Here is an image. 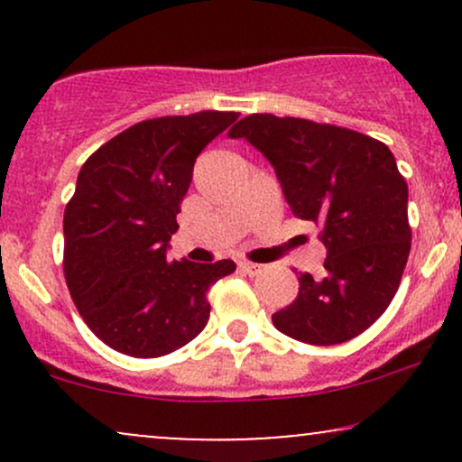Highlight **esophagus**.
I'll return each mask as SVG.
<instances>
[{
	"label": "esophagus",
	"mask_w": 462,
	"mask_h": 462,
	"mask_svg": "<svg viewBox=\"0 0 462 462\" xmlns=\"http://www.w3.org/2000/svg\"><path fill=\"white\" fill-rule=\"evenodd\" d=\"M238 269H241V272H243V273H247V275H258V273L263 272L261 264L249 263V261H241V263H238Z\"/></svg>",
	"instance_id": "34e87169"
}]
</instances>
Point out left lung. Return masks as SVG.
<instances>
[{
    "instance_id": "obj_1",
    "label": "left lung",
    "mask_w": 462,
    "mask_h": 462,
    "mask_svg": "<svg viewBox=\"0 0 462 462\" xmlns=\"http://www.w3.org/2000/svg\"><path fill=\"white\" fill-rule=\"evenodd\" d=\"M272 162L291 210L321 227L326 275H300L272 321L310 346L358 337L389 309L411 254L408 187L384 143L309 119L249 115L227 132Z\"/></svg>"
}]
</instances>
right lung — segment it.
<instances>
[{"mask_svg":"<svg viewBox=\"0 0 462 462\" xmlns=\"http://www.w3.org/2000/svg\"><path fill=\"white\" fill-rule=\"evenodd\" d=\"M236 119L201 110L141 121L79 169L62 267L84 323L116 352L156 358L187 346L208 323L210 284L236 269L167 258L195 158Z\"/></svg>","mask_w":462,"mask_h":462,"instance_id":"obj_1","label":"right lung"}]
</instances>
